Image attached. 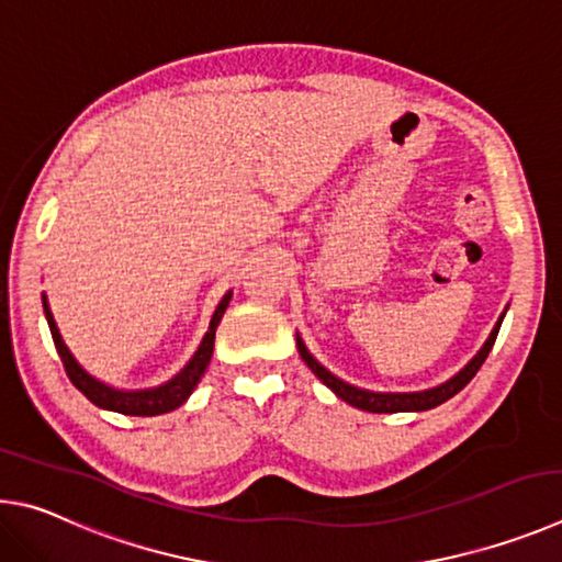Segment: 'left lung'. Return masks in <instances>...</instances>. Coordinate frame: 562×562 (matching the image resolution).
<instances>
[{
    "label": "left lung",
    "instance_id": "obj_1",
    "mask_svg": "<svg viewBox=\"0 0 562 562\" xmlns=\"http://www.w3.org/2000/svg\"><path fill=\"white\" fill-rule=\"evenodd\" d=\"M506 311H508V306H506ZM506 311L498 316L494 330H491V336L486 338L484 346H481V350L467 362L464 368L457 372L454 378H449L447 382H441V385H437V387L417 390V392H375V390L356 387V385H350V382L340 380L338 375H333L328 368H323L321 362L311 356V350L306 348V342H303L299 333H296V346H299L303 362H306V366L313 370V375H316L323 382V385L336 392V395L342 402H348V405L358 407L362 412H378V415H382V412H385V415H392V412H425V409L439 407L441 402L451 400L457 395V392H461L469 385L471 378H474L479 368L484 366V360L488 358L491 348H494L498 328H501V323H504Z\"/></svg>",
    "mask_w": 562,
    "mask_h": 562
}]
</instances>
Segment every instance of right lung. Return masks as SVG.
<instances>
[{
    "mask_svg": "<svg viewBox=\"0 0 562 562\" xmlns=\"http://www.w3.org/2000/svg\"><path fill=\"white\" fill-rule=\"evenodd\" d=\"M232 301V291L224 293V299L220 301V306L214 308V316L210 321V330L204 333V338L200 342V348L194 350V356L190 362L177 372L172 380L162 382L157 387H147V390H117L113 385H105L98 378H93L91 372H86L81 362L74 358V352L68 350V346L58 333V326L54 321V313L48 308V299L46 293H42V303H44V313H46V323L48 330H52L54 346L58 350V358H61L66 375L74 385L83 392V395L93 402L95 407L101 409H111V412H121V415H131V417H155V415H165V412H172L187 402V397L192 395L196 382L202 380L206 366H210L212 352H214V336H216V326L224 316L226 306Z\"/></svg>",
    "mask_w": 562,
    "mask_h": 562,
    "instance_id": "obj_1",
    "label": "right lung"
}]
</instances>
